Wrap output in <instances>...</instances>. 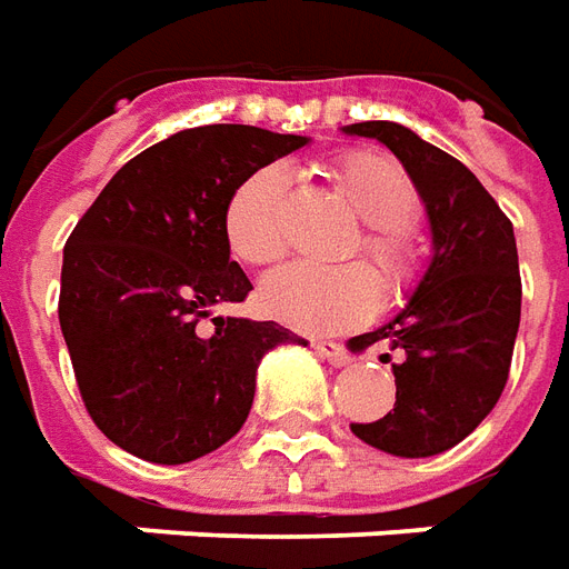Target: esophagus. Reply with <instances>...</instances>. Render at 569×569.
<instances>
[{"instance_id":"obj_1","label":"esophagus","mask_w":569,"mask_h":569,"mask_svg":"<svg viewBox=\"0 0 569 569\" xmlns=\"http://www.w3.org/2000/svg\"><path fill=\"white\" fill-rule=\"evenodd\" d=\"M315 351L327 360V363H333V367H346L351 363V355H348L346 346H339V342H327V339H318L315 342Z\"/></svg>"}]
</instances>
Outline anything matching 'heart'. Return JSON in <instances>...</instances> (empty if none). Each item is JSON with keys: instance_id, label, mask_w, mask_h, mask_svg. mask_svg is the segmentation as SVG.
<instances>
[{"instance_id": "obj_1", "label": "heart", "mask_w": 569, "mask_h": 569, "mask_svg": "<svg viewBox=\"0 0 569 569\" xmlns=\"http://www.w3.org/2000/svg\"><path fill=\"white\" fill-rule=\"evenodd\" d=\"M330 184L355 209L367 230L355 251H363L385 290L406 288L416 269V244L409 221L418 214V188L393 157L379 151H348L336 157ZM223 233L242 263L272 267L288 248V178L263 166L230 193L223 209ZM269 315L297 330H342L370 318L379 306V282L367 267H293L279 269L260 288Z\"/></svg>"}]
</instances>
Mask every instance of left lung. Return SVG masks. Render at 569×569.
<instances>
[{
	"label": "left lung",
	"mask_w": 569,
	"mask_h": 569,
	"mask_svg": "<svg viewBox=\"0 0 569 569\" xmlns=\"http://www.w3.org/2000/svg\"><path fill=\"white\" fill-rule=\"evenodd\" d=\"M342 132L376 139L403 163L433 239L403 309L355 336L358 348L388 342L400 358L393 409L351 433L397 458H430L470 437L506 388L521 321L516 233L482 181L409 127L363 120Z\"/></svg>",
	"instance_id": "8db88e82"
}]
</instances>
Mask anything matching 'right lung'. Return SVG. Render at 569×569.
Returning a JSON list of instances; mask_svg holds the SVG:
<instances>
[{
  "label": "right lung",
  "instance_id": "1",
  "mask_svg": "<svg viewBox=\"0 0 569 569\" xmlns=\"http://www.w3.org/2000/svg\"><path fill=\"white\" fill-rule=\"evenodd\" d=\"M306 136L209 123L136 153L69 236L60 327L78 391L106 437L151 463H188L242 430L276 321L211 318L251 281L230 260L227 199ZM211 320L214 328L206 326Z\"/></svg>",
  "mask_w": 569,
  "mask_h": 569
}]
</instances>
